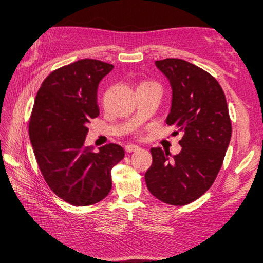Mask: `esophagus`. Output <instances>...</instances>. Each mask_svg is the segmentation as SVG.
<instances>
[{"mask_svg":"<svg viewBox=\"0 0 263 263\" xmlns=\"http://www.w3.org/2000/svg\"><path fill=\"white\" fill-rule=\"evenodd\" d=\"M140 150V147L136 146V144H127L125 147V152L126 153H133V152H139Z\"/></svg>","mask_w":263,"mask_h":263,"instance_id":"esophagus-1","label":"esophagus"}]
</instances>
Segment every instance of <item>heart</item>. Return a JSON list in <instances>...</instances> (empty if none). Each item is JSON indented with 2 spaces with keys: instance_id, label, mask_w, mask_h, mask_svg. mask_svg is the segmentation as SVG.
<instances>
[{
  "instance_id": "1",
  "label": "heart",
  "mask_w": 263,
  "mask_h": 263,
  "mask_svg": "<svg viewBox=\"0 0 263 263\" xmlns=\"http://www.w3.org/2000/svg\"><path fill=\"white\" fill-rule=\"evenodd\" d=\"M142 85H146V83H142Z\"/></svg>"
}]
</instances>
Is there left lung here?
Here are the masks:
<instances>
[{
    "mask_svg": "<svg viewBox=\"0 0 263 263\" xmlns=\"http://www.w3.org/2000/svg\"><path fill=\"white\" fill-rule=\"evenodd\" d=\"M170 81L171 110L166 123L182 132L180 154L150 149L153 164L144 174L147 187L165 203L184 205L208 190L219 172L231 141L232 124L225 93L208 72L180 59L155 62Z\"/></svg>",
    "mask_w": 263,
    "mask_h": 263,
    "instance_id": "1",
    "label": "left lung"
}]
</instances>
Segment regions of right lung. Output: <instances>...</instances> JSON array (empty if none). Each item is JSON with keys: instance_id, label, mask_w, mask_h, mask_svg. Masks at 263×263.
<instances>
[{"instance_id": "1", "label": "right lung", "mask_w": 263, "mask_h": 263, "mask_svg": "<svg viewBox=\"0 0 263 263\" xmlns=\"http://www.w3.org/2000/svg\"><path fill=\"white\" fill-rule=\"evenodd\" d=\"M114 65L79 60L49 74L37 92L29 138L48 186L72 205H90L107 197L110 171L124 149L109 143L95 152L85 146L88 123L99 115L97 89Z\"/></svg>"}]
</instances>
